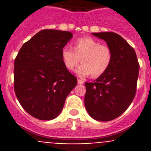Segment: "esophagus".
Instances as JSON below:
<instances>
[{
    "label": "esophagus",
    "mask_w": 151,
    "mask_h": 151,
    "mask_svg": "<svg viewBox=\"0 0 151 151\" xmlns=\"http://www.w3.org/2000/svg\"><path fill=\"white\" fill-rule=\"evenodd\" d=\"M84 83V82L82 81V80L79 79V78H78V85H82V84Z\"/></svg>",
    "instance_id": "esophagus-1"
}]
</instances>
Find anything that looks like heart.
Listing matches in <instances>:
<instances>
[{"label": "heart", "instance_id": "1", "mask_svg": "<svg viewBox=\"0 0 151 151\" xmlns=\"http://www.w3.org/2000/svg\"><path fill=\"white\" fill-rule=\"evenodd\" d=\"M113 50L109 45L101 44L97 40L85 36L77 38L73 49L65 47L61 50L64 66L68 70H73L82 58V65L76 69L79 76L91 74L97 78L106 73L113 61Z\"/></svg>", "mask_w": 151, "mask_h": 151}]
</instances>
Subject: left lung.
Masks as SVG:
<instances>
[{"instance_id":"left-lung-1","label":"left lung","mask_w":151,"mask_h":151,"mask_svg":"<svg viewBox=\"0 0 151 151\" xmlns=\"http://www.w3.org/2000/svg\"><path fill=\"white\" fill-rule=\"evenodd\" d=\"M113 50L110 68L94 82H85V106L97 121L113 120L127 110L135 96L139 63L132 47L115 32L92 33Z\"/></svg>"}]
</instances>
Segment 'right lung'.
Returning <instances> with one entry per match:
<instances>
[{
    "instance_id": "right-lung-1",
    "label": "right lung",
    "mask_w": 151,
    "mask_h": 151,
    "mask_svg": "<svg viewBox=\"0 0 151 151\" xmlns=\"http://www.w3.org/2000/svg\"><path fill=\"white\" fill-rule=\"evenodd\" d=\"M73 34L44 29L23 44L14 61V91L29 114L41 120L60 115L77 78L65 67L61 50Z\"/></svg>"
}]
</instances>
